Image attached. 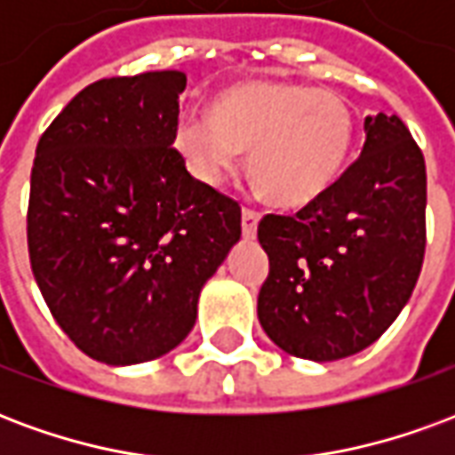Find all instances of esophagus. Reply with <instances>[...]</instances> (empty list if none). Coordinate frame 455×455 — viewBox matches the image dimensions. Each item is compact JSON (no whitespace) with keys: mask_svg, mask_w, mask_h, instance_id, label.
Returning <instances> with one entry per match:
<instances>
[{"mask_svg":"<svg viewBox=\"0 0 455 455\" xmlns=\"http://www.w3.org/2000/svg\"><path fill=\"white\" fill-rule=\"evenodd\" d=\"M258 219H260V214H258L256 209H251V207L241 209V228H243V236L246 238L256 236Z\"/></svg>","mask_w":455,"mask_h":455,"instance_id":"1","label":"esophagus"}]
</instances>
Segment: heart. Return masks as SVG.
Instances as JSON below:
<instances>
[{
  "label": "heart",
  "mask_w": 455,
  "mask_h": 455,
  "mask_svg": "<svg viewBox=\"0 0 455 455\" xmlns=\"http://www.w3.org/2000/svg\"><path fill=\"white\" fill-rule=\"evenodd\" d=\"M355 119L341 94L280 80L221 92L209 114H182L175 148L189 172L221 185L248 153V172L270 202L302 207L331 188L348 160Z\"/></svg>",
  "instance_id": "b5f03b06"
}]
</instances>
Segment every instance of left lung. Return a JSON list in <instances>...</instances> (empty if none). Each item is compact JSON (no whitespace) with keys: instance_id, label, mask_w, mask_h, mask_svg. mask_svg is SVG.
<instances>
[{"instance_id":"left-lung-1","label":"left lung","mask_w":455,"mask_h":455,"mask_svg":"<svg viewBox=\"0 0 455 455\" xmlns=\"http://www.w3.org/2000/svg\"><path fill=\"white\" fill-rule=\"evenodd\" d=\"M427 165L400 116H368L358 160L292 217L266 214L258 319L290 355L368 348L407 305L427 246Z\"/></svg>"}]
</instances>
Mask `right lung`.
<instances>
[{
    "label": "right lung",
    "instance_id": "right-lung-1",
    "mask_svg": "<svg viewBox=\"0 0 455 455\" xmlns=\"http://www.w3.org/2000/svg\"><path fill=\"white\" fill-rule=\"evenodd\" d=\"M188 77H107L75 94L36 146L26 236L45 305L107 365L172 351L241 238V207L172 148Z\"/></svg>",
    "mask_w": 455,
    "mask_h": 455
}]
</instances>
